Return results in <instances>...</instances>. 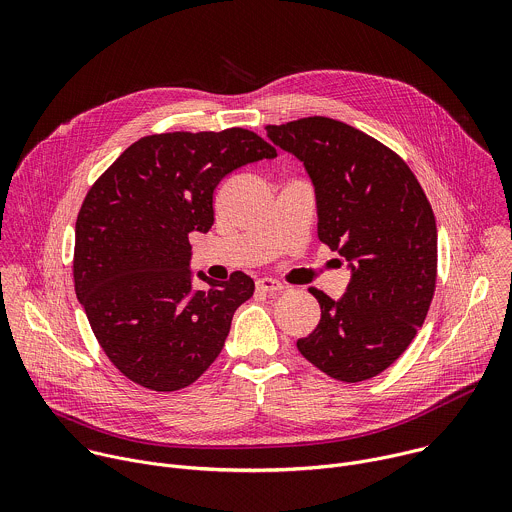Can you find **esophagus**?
Masks as SVG:
<instances>
[{
    "instance_id": "1",
    "label": "esophagus",
    "mask_w": 512,
    "mask_h": 512,
    "mask_svg": "<svg viewBox=\"0 0 512 512\" xmlns=\"http://www.w3.org/2000/svg\"><path fill=\"white\" fill-rule=\"evenodd\" d=\"M255 285H257V291H263V294H273V291L283 289V283H279L273 277H261V279H257Z\"/></svg>"
}]
</instances>
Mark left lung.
Listing matches in <instances>:
<instances>
[{
    "mask_svg": "<svg viewBox=\"0 0 512 512\" xmlns=\"http://www.w3.org/2000/svg\"><path fill=\"white\" fill-rule=\"evenodd\" d=\"M316 190L318 237L348 261L346 294L312 287L322 318L298 350L336 381L383 373L427 316L437 275L431 204L409 166L387 145L342 121L306 117L267 125Z\"/></svg>",
    "mask_w": 512,
    "mask_h": 512,
    "instance_id": "obj_1",
    "label": "left lung"
}]
</instances>
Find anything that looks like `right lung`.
Wrapping results in <instances>:
<instances>
[{
  "label": "right lung",
  "instance_id": "add662e5",
  "mask_svg": "<svg viewBox=\"0 0 512 512\" xmlns=\"http://www.w3.org/2000/svg\"><path fill=\"white\" fill-rule=\"evenodd\" d=\"M277 152L257 133L141 137L91 186L75 229V291L115 367L152 391L192 385L221 354L255 283L243 271L192 289L188 235L214 223L212 194L233 170Z\"/></svg>",
  "mask_w": 512,
  "mask_h": 512
}]
</instances>
